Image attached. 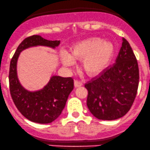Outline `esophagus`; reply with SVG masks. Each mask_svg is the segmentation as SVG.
Returning a JSON list of instances; mask_svg holds the SVG:
<instances>
[{
  "instance_id": "obj_1",
  "label": "esophagus",
  "mask_w": 150,
  "mask_h": 150,
  "mask_svg": "<svg viewBox=\"0 0 150 150\" xmlns=\"http://www.w3.org/2000/svg\"><path fill=\"white\" fill-rule=\"evenodd\" d=\"M83 85V82L79 79H76L74 81V86L75 87H79V86H81Z\"/></svg>"
}]
</instances>
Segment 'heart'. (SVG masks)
<instances>
[{
    "label": "heart",
    "instance_id": "1",
    "mask_svg": "<svg viewBox=\"0 0 150 150\" xmlns=\"http://www.w3.org/2000/svg\"><path fill=\"white\" fill-rule=\"evenodd\" d=\"M114 45L109 41L93 37L81 41L72 48L71 54H64L62 62L67 67L72 66L74 60H83V67L86 71L95 74L102 70L114 54Z\"/></svg>",
    "mask_w": 150,
    "mask_h": 150
}]
</instances>
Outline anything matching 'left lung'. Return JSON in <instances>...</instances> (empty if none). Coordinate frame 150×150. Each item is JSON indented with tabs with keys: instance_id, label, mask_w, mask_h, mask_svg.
Here are the masks:
<instances>
[{
	"instance_id": "left-lung-1",
	"label": "left lung",
	"mask_w": 150,
	"mask_h": 150,
	"mask_svg": "<svg viewBox=\"0 0 150 150\" xmlns=\"http://www.w3.org/2000/svg\"><path fill=\"white\" fill-rule=\"evenodd\" d=\"M115 62L84 85L88 91L86 105L99 120H114L125 116L131 109L137 93V60L124 38Z\"/></svg>"
}]
</instances>
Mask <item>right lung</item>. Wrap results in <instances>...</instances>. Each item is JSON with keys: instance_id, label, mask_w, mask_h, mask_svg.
<instances>
[{"instance_id": "obj_1", "label": "right lung", "mask_w": 150, "mask_h": 150, "mask_svg": "<svg viewBox=\"0 0 150 150\" xmlns=\"http://www.w3.org/2000/svg\"><path fill=\"white\" fill-rule=\"evenodd\" d=\"M59 43V41H49L38 35L28 36L19 44L11 60L8 79L11 98L22 115L33 122L49 124L59 117L74 88V79L71 77L54 76L42 89L28 91L22 87L18 80V58L20 53L27 48L39 45L54 48Z\"/></svg>"}]
</instances>
